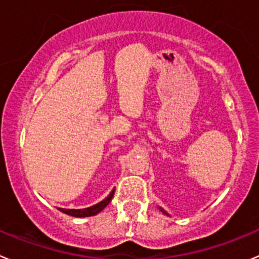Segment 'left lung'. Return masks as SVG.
Returning a JSON list of instances; mask_svg holds the SVG:
<instances>
[{
	"mask_svg": "<svg viewBox=\"0 0 259 259\" xmlns=\"http://www.w3.org/2000/svg\"><path fill=\"white\" fill-rule=\"evenodd\" d=\"M159 209H160V211H163V212H164V214H165V215H168V214H167V212H165V211H164V210H163V209H162V207H159Z\"/></svg>",
	"mask_w": 259,
	"mask_h": 259,
	"instance_id": "8db88e82",
	"label": "left lung"
}]
</instances>
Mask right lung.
<instances>
[{"label":"right lung","mask_w":259,"mask_h":259,"mask_svg":"<svg viewBox=\"0 0 259 259\" xmlns=\"http://www.w3.org/2000/svg\"><path fill=\"white\" fill-rule=\"evenodd\" d=\"M114 192H115V190H112L111 192H110L109 196L106 197V199L102 200V201L99 202V204L94 205V206L86 207V209H60V207H59V210L62 212H64V214L71 215V217H74V218L94 217V215H96V214H99V212H101L102 210H104L105 207H106L107 205L110 204L111 199H112V197H114Z\"/></svg>","instance_id":"obj_1"}]
</instances>
